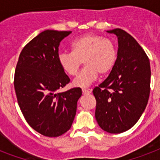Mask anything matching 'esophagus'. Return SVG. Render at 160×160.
Wrapping results in <instances>:
<instances>
[{
	"label": "esophagus",
	"mask_w": 160,
	"mask_h": 160,
	"mask_svg": "<svg viewBox=\"0 0 160 160\" xmlns=\"http://www.w3.org/2000/svg\"><path fill=\"white\" fill-rule=\"evenodd\" d=\"M82 93L84 95H88V94H89V93H91V89H82Z\"/></svg>",
	"instance_id": "obj_1"
}]
</instances>
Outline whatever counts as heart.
Wrapping results in <instances>:
<instances>
[{"label": "heart", "instance_id": "b5f03b06", "mask_svg": "<svg viewBox=\"0 0 160 160\" xmlns=\"http://www.w3.org/2000/svg\"><path fill=\"white\" fill-rule=\"evenodd\" d=\"M72 52H62L58 61L69 76H76L84 61V67L75 79L74 86L86 88L94 82L98 75L109 73L118 57L113 41L98 34L87 33L77 38L71 43Z\"/></svg>", "mask_w": 160, "mask_h": 160}]
</instances>
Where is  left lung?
I'll list each match as a JSON object with an SVG mask.
<instances>
[{"mask_svg": "<svg viewBox=\"0 0 160 160\" xmlns=\"http://www.w3.org/2000/svg\"><path fill=\"white\" fill-rule=\"evenodd\" d=\"M118 37L115 66L94 88L95 118L103 131L118 134L131 129L147 105L150 91V60L134 38L121 28L108 30Z\"/></svg>", "mask_w": 160, "mask_h": 160, "instance_id": "left-lung-1", "label": "left lung"}]
</instances>
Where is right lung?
Wrapping results in <instances>:
<instances>
[{
	"label": "right lung",
	"instance_id": "add662e5",
	"mask_svg": "<svg viewBox=\"0 0 160 160\" xmlns=\"http://www.w3.org/2000/svg\"><path fill=\"white\" fill-rule=\"evenodd\" d=\"M71 31L45 30L24 47L17 63V100L33 130L48 137L62 136L71 128L76 114L80 88L59 93L70 82L58 61L60 42Z\"/></svg>",
	"mask_w": 160,
	"mask_h": 160
}]
</instances>
